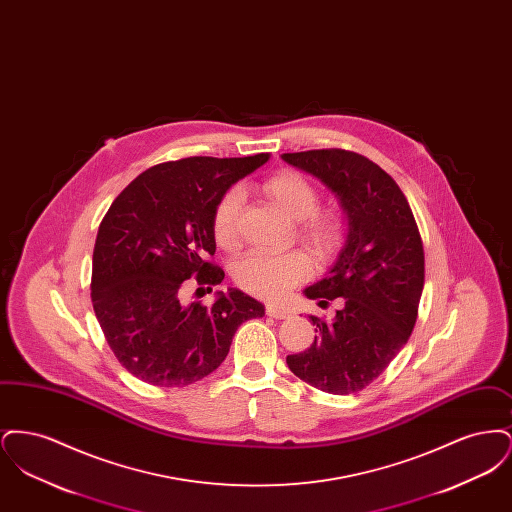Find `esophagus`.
Returning a JSON list of instances; mask_svg holds the SVG:
<instances>
[{
    "label": "esophagus",
    "instance_id": "esophagus-1",
    "mask_svg": "<svg viewBox=\"0 0 512 512\" xmlns=\"http://www.w3.org/2000/svg\"><path fill=\"white\" fill-rule=\"evenodd\" d=\"M265 313H267L268 317L278 318V320L292 317V311H290V309H286V307H282V305H274V303H268L267 307H265Z\"/></svg>",
    "mask_w": 512,
    "mask_h": 512
}]
</instances>
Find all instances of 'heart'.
I'll return each instance as SVG.
<instances>
[{
    "label": "heart",
    "instance_id": "b5f03b06",
    "mask_svg": "<svg viewBox=\"0 0 512 512\" xmlns=\"http://www.w3.org/2000/svg\"><path fill=\"white\" fill-rule=\"evenodd\" d=\"M265 194L293 220H301L299 238L303 244L320 257L330 259L345 238V224L334 211H318L320 197L315 186L297 172H280L270 176L263 184ZM244 203L240 188H228L220 195L213 211V238L222 249H234L238 245V215ZM313 265L303 251L268 253L247 251L234 267V282L263 299H278L295 286L309 280Z\"/></svg>",
    "mask_w": 512,
    "mask_h": 512
}]
</instances>
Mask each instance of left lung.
<instances>
[{
    "label": "left lung",
    "instance_id": "obj_1",
    "mask_svg": "<svg viewBox=\"0 0 512 512\" xmlns=\"http://www.w3.org/2000/svg\"><path fill=\"white\" fill-rule=\"evenodd\" d=\"M282 159L326 184L347 217L336 263L303 292L320 307L341 297V309L332 322L311 317L313 345L286 363L317 390L355 393L386 370L413 332L424 288L420 232L401 188L363 155L311 149Z\"/></svg>",
    "mask_w": 512,
    "mask_h": 512
}]
</instances>
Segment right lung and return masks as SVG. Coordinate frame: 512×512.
<instances>
[{
    "instance_id": "obj_1",
    "label": "right lung",
    "mask_w": 512,
    "mask_h": 512,
    "mask_svg": "<svg viewBox=\"0 0 512 512\" xmlns=\"http://www.w3.org/2000/svg\"><path fill=\"white\" fill-rule=\"evenodd\" d=\"M251 157H188L136 176L101 220L92 259V303L103 336L130 374L184 388L219 368L238 326L263 303L230 288L211 307L184 301L186 280L213 292L224 278L215 255L213 211L232 184L259 169Z\"/></svg>"
}]
</instances>
